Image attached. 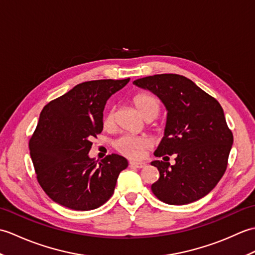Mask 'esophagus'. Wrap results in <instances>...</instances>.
Wrapping results in <instances>:
<instances>
[{"label": "esophagus", "mask_w": 255, "mask_h": 255, "mask_svg": "<svg viewBox=\"0 0 255 255\" xmlns=\"http://www.w3.org/2000/svg\"><path fill=\"white\" fill-rule=\"evenodd\" d=\"M130 165L134 166V167H138V169H141V167H144L145 164L144 162H136V161H130Z\"/></svg>", "instance_id": "esophagus-1"}]
</instances>
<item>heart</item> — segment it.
<instances>
[{
  "instance_id": "heart-1",
  "label": "heart",
  "mask_w": 255,
  "mask_h": 255,
  "mask_svg": "<svg viewBox=\"0 0 255 255\" xmlns=\"http://www.w3.org/2000/svg\"><path fill=\"white\" fill-rule=\"evenodd\" d=\"M133 104L144 119L154 118L159 114L160 103L154 96L149 94H139L133 99ZM115 126V119H114V113L110 111L105 113L103 116V127L110 130ZM151 139L147 136H131V134H125L118 138L114 142V147L130 159H139L142 156L144 150H147L151 145Z\"/></svg>"
}]
</instances>
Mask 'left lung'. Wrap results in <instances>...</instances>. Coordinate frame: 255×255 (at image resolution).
<instances>
[{
	"instance_id": "obj_1",
	"label": "left lung",
	"mask_w": 255,
	"mask_h": 255,
	"mask_svg": "<svg viewBox=\"0 0 255 255\" xmlns=\"http://www.w3.org/2000/svg\"><path fill=\"white\" fill-rule=\"evenodd\" d=\"M133 84L158 96L167 112L164 136L154 155L176 154L174 165L151 162L160 172L152 193L169 205L203 198L223 177L234 143L223 107L183 75L155 74Z\"/></svg>"
}]
</instances>
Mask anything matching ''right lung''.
<instances>
[{
	"mask_svg": "<svg viewBox=\"0 0 255 255\" xmlns=\"http://www.w3.org/2000/svg\"><path fill=\"white\" fill-rule=\"evenodd\" d=\"M130 79L96 80L75 85L44 107L29 140L37 180L53 202L73 210H92L115 191L126 158H90L91 139L103 130L107 100Z\"/></svg>",
	"mask_w": 255,
	"mask_h": 255,
	"instance_id": "add662e5",
	"label": "right lung"
}]
</instances>
